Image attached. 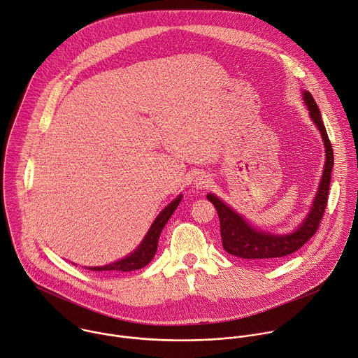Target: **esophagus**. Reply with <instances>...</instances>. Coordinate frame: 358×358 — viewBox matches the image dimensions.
<instances>
[{
  "label": "esophagus",
  "mask_w": 358,
  "mask_h": 358,
  "mask_svg": "<svg viewBox=\"0 0 358 358\" xmlns=\"http://www.w3.org/2000/svg\"><path fill=\"white\" fill-rule=\"evenodd\" d=\"M211 183H213V179L208 173H199L194 179V186L196 189H200V190L207 189L208 186H211Z\"/></svg>",
  "instance_id": "34e87169"
}]
</instances>
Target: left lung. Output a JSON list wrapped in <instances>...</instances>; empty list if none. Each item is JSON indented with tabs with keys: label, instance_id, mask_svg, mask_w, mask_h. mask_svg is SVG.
Listing matches in <instances>:
<instances>
[{
	"label": "left lung",
	"instance_id": "left-lung-1",
	"mask_svg": "<svg viewBox=\"0 0 358 358\" xmlns=\"http://www.w3.org/2000/svg\"><path fill=\"white\" fill-rule=\"evenodd\" d=\"M302 96H303L305 105L308 106L312 122L316 124V127L320 131V136L324 144V155H326L322 179H320L313 204L308 215L305 217V220L294 232L285 234V235H273L268 232L255 229L243 220L242 215L235 213L231 207L222 203V200H220L217 196L208 193L207 199L214 204L218 213L222 248L229 255H234L241 259L256 260L259 263L273 262L278 257H284L298 250L317 231V227L322 221V217L327 204V194H329V186H330V178H331V169H333V150H331V144L327 137V133L315 99L308 91H302Z\"/></svg>",
	"mask_w": 358,
	"mask_h": 358
}]
</instances>
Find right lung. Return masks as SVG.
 Instances as JSON below:
<instances>
[{"instance_id": "1", "label": "right lung", "mask_w": 358, "mask_h": 358, "mask_svg": "<svg viewBox=\"0 0 358 358\" xmlns=\"http://www.w3.org/2000/svg\"><path fill=\"white\" fill-rule=\"evenodd\" d=\"M182 200V194H179L173 201H171L161 213L159 215L155 218V221L152 222L150 231L147 232L145 238L143 239V242L140 243V246L127 257L113 262L110 264L106 266H96V267H87L90 270L94 271H109V273H122V271H133V270H138L143 268L144 266H147L152 257L155 256V252L158 249V239L159 235L165 227V224L168 222V220L171 218V215L173 214V211L176 210V207L179 206Z\"/></svg>"}]
</instances>
